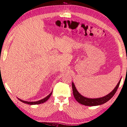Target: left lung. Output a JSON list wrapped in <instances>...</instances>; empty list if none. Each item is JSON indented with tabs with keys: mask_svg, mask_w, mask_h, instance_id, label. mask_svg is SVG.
<instances>
[{
	"mask_svg": "<svg viewBox=\"0 0 127 127\" xmlns=\"http://www.w3.org/2000/svg\"><path fill=\"white\" fill-rule=\"evenodd\" d=\"M121 78H120L119 82L118 83L117 85L116 86V87L114 88V89L112 91L110 92L109 94H107V95L104 96V97L96 98H87L82 95L79 94L78 91H77L73 82H72V85L73 96L75 99L78 101V102H79V104L86 105V106H97V105L105 104V102H106L107 101H108L109 100H110L111 98L113 97V96L114 95L116 91H117V89H118V87H119L120 81H121Z\"/></svg>",
	"mask_w": 127,
	"mask_h": 127,
	"instance_id": "8db88e82",
	"label": "left lung"
}]
</instances>
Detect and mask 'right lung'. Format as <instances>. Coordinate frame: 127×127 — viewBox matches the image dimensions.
Here are the masks:
<instances>
[{
    "mask_svg": "<svg viewBox=\"0 0 127 127\" xmlns=\"http://www.w3.org/2000/svg\"><path fill=\"white\" fill-rule=\"evenodd\" d=\"M52 92L51 91V93L46 96V97H45L44 98H42V99L40 100H38L37 101H24V100H22L20 99V98H18V99L21 101V102H22L23 103H25V104H29V105H36V104H42V103H44L45 101H46L47 100H48L49 98H50V96L51 95V94H52Z\"/></svg>",
    "mask_w": 127,
    "mask_h": 127,
    "instance_id": "right-lung-1",
    "label": "right lung"
}]
</instances>
